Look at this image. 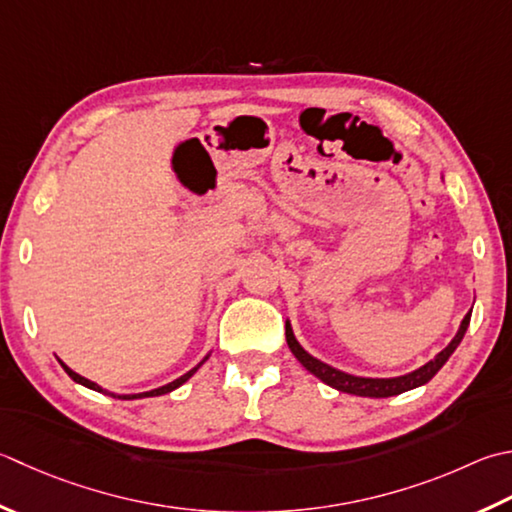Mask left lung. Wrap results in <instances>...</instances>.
Returning a JSON list of instances; mask_svg holds the SVG:
<instances>
[{
	"instance_id": "1",
	"label": "left lung",
	"mask_w": 512,
	"mask_h": 512,
	"mask_svg": "<svg viewBox=\"0 0 512 512\" xmlns=\"http://www.w3.org/2000/svg\"><path fill=\"white\" fill-rule=\"evenodd\" d=\"M470 313H473V310H470ZM470 313L464 317L462 326H459L457 335L453 337V342H450L442 350V353H439L435 359H430V362L424 364L422 368L413 370V373L402 375V377H393V379L355 377V375L342 373V370H337V368L328 366L324 362H319V359L310 357L306 350L299 346V342H297L295 335H293V328H290L288 322H286V342H288V348L293 350V355L299 359V364H302L306 370H310V373H313L315 377L322 379L324 384L333 386L337 390H342V393H348V395H359V397H393V395H399V393H406V390H410V388H417V386H422V384H428L430 379L437 375V370L448 362V357L455 353V348L464 339L466 328L470 324Z\"/></svg>"
}]
</instances>
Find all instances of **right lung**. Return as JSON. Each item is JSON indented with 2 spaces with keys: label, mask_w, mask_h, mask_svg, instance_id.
Segmentation results:
<instances>
[{
  "label": "right lung",
  "mask_w": 512,
  "mask_h": 512,
  "mask_svg": "<svg viewBox=\"0 0 512 512\" xmlns=\"http://www.w3.org/2000/svg\"><path fill=\"white\" fill-rule=\"evenodd\" d=\"M204 362H206V359H204ZM204 362H202V364H204ZM59 364H62V368L66 370L68 377L73 379V382H77V384H82V386H86V388H90V390H97V393H104V395H106V390L99 388L95 382H90V379H86V377H82V375H77L75 370H70V368H68L64 362H59ZM202 364H199V366H202ZM199 366H195L193 370H188L186 375H182V377H179V379H175V382H170V384H166V386H162V388L148 390V393H139V395H113V397H117V399H142V397H157V395H166V393H170V390H175V388L182 386L184 382H188V379L197 373V368H199Z\"/></svg>",
  "instance_id": "1"
}]
</instances>
